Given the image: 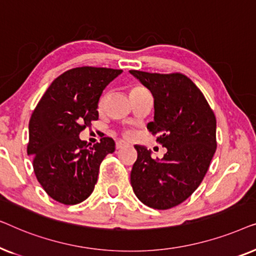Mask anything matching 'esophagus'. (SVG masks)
Masks as SVG:
<instances>
[{"label": "esophagus", "instance_id": "obj_1", "mask_svg": "<svg viewBox=\"0 0 256 256\" xmlns=\"http://www.w3.org/2000/svg\"><path fill=\"white\" fill-rule=\"evenodd\" d=\"M128 146V143L124 142V141H122V140H120V141H116V144H115V148H116V149H121V148H124V146Z\"/></svg>", "mask_w": 256, "mask_h": 256}]
</instances>
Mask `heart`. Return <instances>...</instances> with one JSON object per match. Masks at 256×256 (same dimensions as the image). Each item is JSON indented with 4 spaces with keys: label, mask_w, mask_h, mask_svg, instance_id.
Listing matches in <instances>:
<instances>
[{
    "label": "heart",
    "mask_w": 256,
    "mask_h": 256,
    "mask_svg": "<svg viewBox=\"0 0 256 256\" xmlns=\"http://www.w3.org/2000/svg\"><path fill=\"white\" fill-rule=\"evenodd\" d=\"M138 88H143V87H140V86H138V87H134V88H132V90H138ZM104 101H106V96H102L100 98L99 104H98V106H99V108H102V107H104ZM126 136H130V132H126Z\"/></svg>",
    "instance_id": "b5f03b06"
}]
</instances>
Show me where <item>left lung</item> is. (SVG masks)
<instances>
[{
	"label": "left lung",
	"instance_id": "1",
	"mask_svg": "<svg viewBox=\"0 0 256 256\" xmlns=\"http://www.w3.org/2000/svg\"><path fill=\"white\" fill-rule=\"evenodd\" d=\"M129 72L152 92L155 116L148 129L168 149L162 160H155L148 149L135 146L132 190L149 208H174L194 194L208 172L216 149V115L202 90L183 73Z\"/></svg>",
	"mask_w": 256,
	"mask_h": 256
}]
</instances>
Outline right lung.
<instances>
[{"instance_id": "add662e5", "label": "right lung", "mask_w": 256, "mask_h": 256, "mask_svg": "<svg viewBox=\"0 0 256 256\" xmlns=\"http://www.w3.org/2000/svg\"><path fill=\"white\" fill-rule=\"evenodd\" d=\"M121 73L93 66L68 70L52 82L34 108L26 150L37 180L56 202L76 205L88 198L101 162L115 150L112 138L90 146L79 134L99 118L101 93Z\"/></svg>"}]
</instances>
